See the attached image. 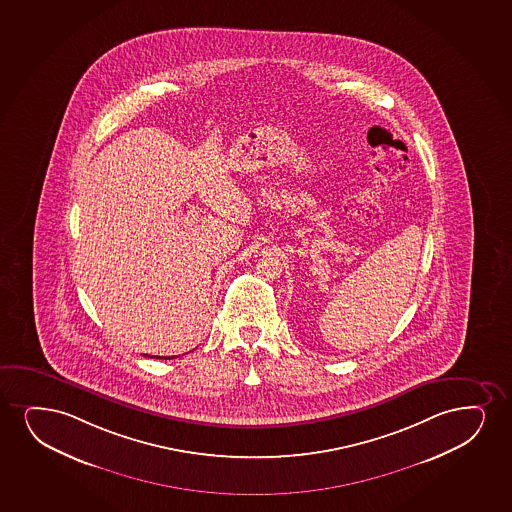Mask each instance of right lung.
Instances as JSON below:
<instances>
[{
	"mask_svg": "<svg viewBox=\"0 0 512 512\" xmlns=\"http://www.w3.org/2000/svg\"><path fill=\"white\" fill-rule=\"evenodd\" d=\"M154 358H164V360H169V358H173V356H154Z\"/></svg>",
	"mask_w": 512,
	"mask_h": 512,
	"instance_id": "obj_1",
	"label": "right lung"
}]
</instances>
